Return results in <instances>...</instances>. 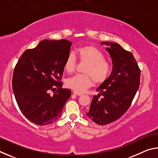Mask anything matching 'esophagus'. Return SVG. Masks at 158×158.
Here are the masks:
<instances>
[{
	"instance_id": "esophagus-1",
	"label": "esophagus",
	"mask_w": 158,
	"mask_h": 158,
	"mask_svg": "<svg viewBox=\"0 0 158 158\" xmlns=\"http://www.w3.org/2000/svg\"><path fill=\"white\" fill-rule=\"evenodd\" d=\"M73 93H74V95H82V93H77V92H76V91H74V92H73Z\"/></svg>"
}]
</instances>
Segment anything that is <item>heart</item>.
I'll use <instances>...</instances> for the list:
<instances>
[{
    "instance_id": "b5f03b06",
    "label": "heart",
    "mask_w": 158,
    "mask_h": 158,
    "mask_svg": "<svg viewBox=\"0 0 158 158\" xmlns=\"http://www.w3.org/2000/svg\"><path fill=\"white\" fill-rule=\"evenodd\" d=\"M77 56L81 62L86 63L84 73L77 74L67 79L66 85L77 93H81L91 86L95 81L97 84L105 82L110 75L111 66L105 59V55L93 45H84L76 51ZM76 59L73 53H69L64 63V69L68 73L74 71Z\"/></svg>"
}]
</instances>
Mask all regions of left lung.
<instances>
[{"instance_id":"8db88e82","label":"left lung","mask_w":158,"mask_h":158,"mask_svg":"<svg viewBox=\"0 0 158 158\" xmlns=\"http://www.w3.org/2000/svg\"><path fill=\"white\" fill-rule=\"evenodd\" d=\"M109 48L113 63L111 75L97 89L86 115L98 125H106L120 118L132 104L140 84L141 70L133 54L121 45L102 42ZM103 98L99 99V95Z\"/></svg>"}]
</instances>
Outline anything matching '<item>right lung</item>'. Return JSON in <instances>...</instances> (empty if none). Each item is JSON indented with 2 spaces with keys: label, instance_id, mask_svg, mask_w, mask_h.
Returning <instances> with one entry per match:
<instances>
[{
  "label": "right lung",
  "instance_id": "right-lung-1",
  "mask_svg": "<svg viewBox=\"0 0 158 158\" xmlns=\"http://www.w3.org/2000/svg\"><path fill=\"white\" fill-rule=\"evenodd\" d=\"M70 41L44 40L22 53L14 69L12 90L22 114L39 125L52 123L60 116L71 90L60 81ZM57 92L50 96L49 91Z\"/></svg>",
  "mask_w": 158,
  "mask_h": 158
}]
</instances>
